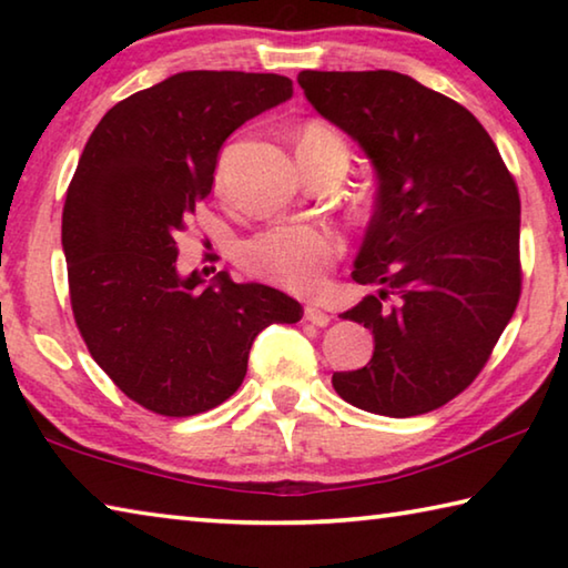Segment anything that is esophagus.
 <instances>
[{
  "instance_id": "obj_1",
  "label": "esophagus",
  "mask_w": 568,
  "mask_h": 568,
  "mask_svg": "<svg viewBox=\"0 0 568 568\" xmlns=\"http://www.w3.org/2000/svg\"><path fill=\"white\" fill-rule=\"evenodd\" d=\"M305 321L318 325V328H325V325L331 323V315L318 305H305Z\"/></svg>"
}]
</instances>
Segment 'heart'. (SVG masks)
Listing matches in <instances>:
<instances>
[{
    "mask_svg": "<svg viewBox=\"0 0 568 568\" xmlns=\"http://www.w3.org/2000/svg\"><path fill=\"white\" fill-rule=\"evenodd\" d=\"M297 160L301 165L313 162H343L348 168L351 148L343 134L325 122H307L297 134ZM223 185V175H217ZM341 240L325 227L277 225L267 227L240 245L237 261L247 273L271 281L295 293H311L323 283L328 267L341 257Z\"/></svg>",
    "mask_w": 568,
    "mask_h": 568,
    "instance_id": "b5f03b06",
    "label": "heart"
}]
</instances>
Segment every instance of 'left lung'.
Instances as JSON below:
<instances>
[{
	"label": "left lung",
	"mask_w": 568,
	"mask_h": 568,
	"mask_svg": "<svg viewBox=\"0 0 568 568\" xmlns=\"http://www.w3.org/2000/svg\"><path fill=\"white\" fill-rule=\"evenodd\" d=\"M297 84L378 175L353 281L381 291L343 313L376 348L333 388L378 416L436 410L476 381L521 297L516 182L484 124L408 74L305 70Z\"/></svg>",
	"instance_id": "obj_1"
}]
</instances>
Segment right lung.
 I'll list each match as a JSON object with an SVG mask.
<instances>
[{"label":"right lung","mask_w":568,"mask_h":568,"mask_svg":"<svg viewBox=\"0 0 568 568\" xmlns=\"http://www.w3.org/2000/svg\"><path fill=\"white\" fill-rule=\"evenodd\" d=\"M293 98L283 74L180 72L114 104L67 187L62 247L74 323L130 400L185 418L240 388L255 335L303 307L223 271L178 273L175 237L213 190L223 142Z\"/></svg>","instance_id":"obj_1"}]
</instances>
